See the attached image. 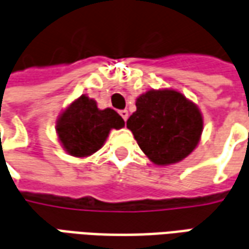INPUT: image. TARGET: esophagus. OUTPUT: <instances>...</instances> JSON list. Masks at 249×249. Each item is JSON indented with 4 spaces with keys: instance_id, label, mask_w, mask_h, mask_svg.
Segmentation results:
<instances>
[{
    "instance_id": "esophagus-1",
    "label": "esophagus",
    "mask_w": 249,
    "mask_h": 249,
    "mask_svg": "<svg viewBox=\"0 0 249 249\" xmlns=\"http://www.w3.org/2000/svg\"><path fill=\"white\" fill-rule=\"evenodd\" d=\"M119 114H121V116L123 118V121H124V122L127 121V118H128V111L127 110H121V111H119Z\"/></svg>"
}]
</instances>
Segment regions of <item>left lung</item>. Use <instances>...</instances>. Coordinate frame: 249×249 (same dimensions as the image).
Returning <instances> with one entry per match:
<instances>
[{"mask_svg":"<svg viewBox=\"0 0 249 249\" xmlns=\"http://www.w3.org/2000/svg\"><path fill=\"white\" fill-rule=\"evenodd\" d=\"M127 128L153 163H177L197 147L204 127L202 114L179 91L149 89L139 95Z\"/></svg>","mask_w":249,"mask_h":249,"instance_id":"8db88e82","label":"left lung"}]
</instances>
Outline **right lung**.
Returning a JSON list of instances; mask_svg holds the SVG:
<instances>
[{"instance_id":"add662e5","label":"right lung","mask_w":249,"mask_h":249,"mask_svg":"<svg viewBox=\"0 0 249 249\" xmlns=\"http://www.w3.org/2000/svg\"><path fill=\"white\" fill-rule=\"evenodd\" d=\"M124 127V121L112 108L99 110L93 99L82 95L68 106L56 122V133L70 156H92L105 144L112 128Z\"/></svg>"}]
</instances>
